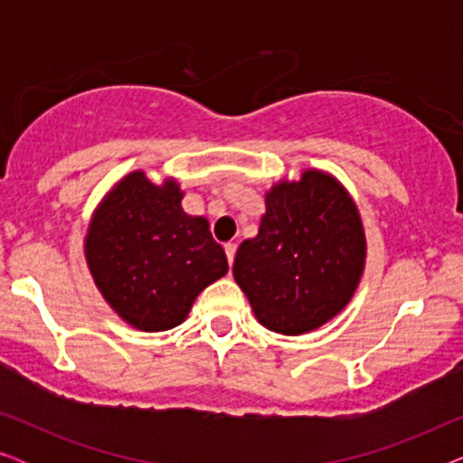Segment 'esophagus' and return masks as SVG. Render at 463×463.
Instances as JSON below:
<instances>
[{
	"instance_id": "esophagus-1",
	"label": "esophagus",
	"mask_w": 463,
	"mask_h": 463,
	"mask_svg": "<svg viewBox=\"0 0 463 463\" xmlns=\"http://www.w3.org/2000/svg\"><path fill=\"white\" fill-rule=\"evenodd\" d=\"M236 249L238 246L233 242L225 244V255H227V261H230V265H233V259H236Z\"/></svg>"
}]
</instances>
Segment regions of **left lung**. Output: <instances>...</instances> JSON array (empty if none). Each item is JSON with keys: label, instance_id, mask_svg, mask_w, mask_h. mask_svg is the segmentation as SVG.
<instances>
[{"label": "left lung", "instance_id": "left-lung-1", "mask_svg": "<svg viewBox=\"0 0 463 463\" xmlns=\"http://www.w3.org/2000/svg\"><path fill=\"white\" fill-rule=\"evenodd\" d=\"M257 238L244 240L233 278L269 331L301 335L352 299L364 268L356 204L333 176L307 170L265 198Z\"/></svg>", "mask_w": 463, "mask_h": 463}]
</instances>
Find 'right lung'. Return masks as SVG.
Returning a JSON list of instances; mask_svg holds the SVG:
<instances>
[{
  "mask_svg": "<svg viewBox=\"0 0 463 463\" xmlns=\"http://www.w3.org/2000/svg\"><path fill=\"white\" fill-rule=\"evenodd\" d=\"M175 181L157 187L132 173L107 195L86 238L94 282L109 306L141 331L187 318L200 290L225 276L223 246L204 217H189Z\"/></svg>",
  "mask_w": 463,
  "mask_h": 463,
  "instance_id": "1",
  "label": "right lung"
}]
</instances>
